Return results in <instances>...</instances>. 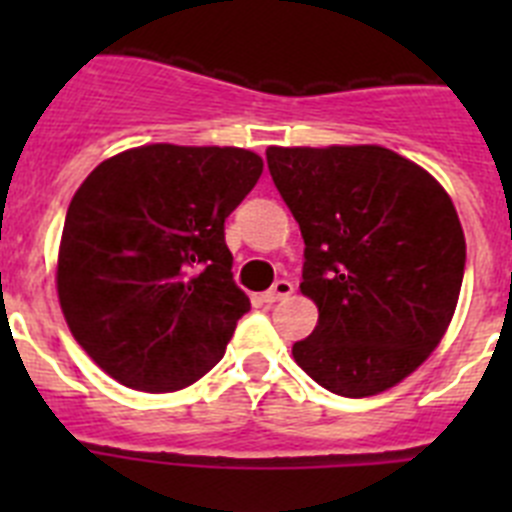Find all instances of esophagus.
Masks as SVG:
<instances>
[{
    "label": "esophagus",
    "instance_id": "obj_1",
    "mask_svg": "<svg viewBox=\"0 0 512 512\" xmlns=\"http://www.w3.org/2000/svg\"><path fill=\"white\" fill-rule=\"evenodd\" d=\"M292 282H289V279H277V282H274V287L271 289H266L264 292V302H279V300H284V297H289L292 295Z\"/></svg>",
    "mask_w": 512,
    "mask_h": 512
}]
</instances>
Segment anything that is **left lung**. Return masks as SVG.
<instances>
[{
    "label": "left lung",
    "instance_id": "obj_1",
    "mask_svg": "<svg viewBox=\"0 0 512 512\" xmlns=\"http://www.w3.org/2000/svg\"><path fill=\"white\" fill-rule=\"evenodd\" d=\"M305 241L312 336L292 346L320 387L369 397L413 374L456 310L467 243L428 171L382 146L266 151Z\"/></svg>",
    "mask_w": 512,
    "mask_h": 512
}]
</instances>
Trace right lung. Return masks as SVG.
Listing matches in <instances>:
<instances>
[{
	"label": "right lung",
	"instance_id": "add662e5",
	"mask_svg": "<svg viewBox=\"0 0 512 512\" xmlns=\"http://www.w3.org/2000/svg\"><path fill=\"white\" fill-rule=\"evenodd\" d=\"M264 161L243 148L153 146L107 158L71 200L58 300L99 369L174 392L223 359L251 302L233 282L225 217Z\"/></svg>",
	"mask_w": 512,
	"mask_h": 512
}]
</instances>
